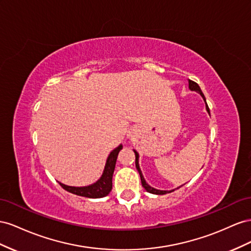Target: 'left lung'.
<instances>
[{"label": "left lung", "instance_id": "1", "mask_svg": "<svg viewBox=\"0 0 251 251\" xmlns=\"http://www.w3.org/2000/svg\"><path fill=\"white\" fill-rule=\"evenodd\" d=\"M189 88H190L191 90L198 91L199 94L203 97L204 101H205V103H206V99H205V97H204V95H203V92H202V90H201V89H200L199 85H198L196 82H193V81L189 80ZM206 109H207V111L209 112V108H208V105H207V103H206ZM134 153H135V167H137V169H138V171H139V174H140L142 186H143V187H144V188L146 189V191H148V192H150V193H153V195H165V193H167V192H171V191H174V190H171V191L157 190V189H154V188H152V187H150V186H149V185H148V184L145 182L144 177H143V175H142V173H141V169H140V166H139V154H138V152H137V151H135V150H134Z\"/></svg>", "mask_w": 251, "mask_h": 251}]
</instances>
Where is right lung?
I'll return each mask as SVG.
<instances>
[{"instance_id":"1","label":"right lung","mask_w":251,"mask_h":251,"mask_svg":"<svg viewBox=\"0 0 251 251\" xmlns=\"http://www.w3.org/2000/svg\"><path fill=\"white\" fill-rule=\"evenodd\" d=\"M123 148V146L120 145L116 149H113L110 152L108 159H107L104 173L101 178L95 184L86 186V187H73V186H67L60 183L62 187L67 190L68 192L74 193L76 196H81L85 198H91V199H98L106 197L112 189V175L116 167L117 157L120 152V150Z\"/></svg>"}]
</instances>
